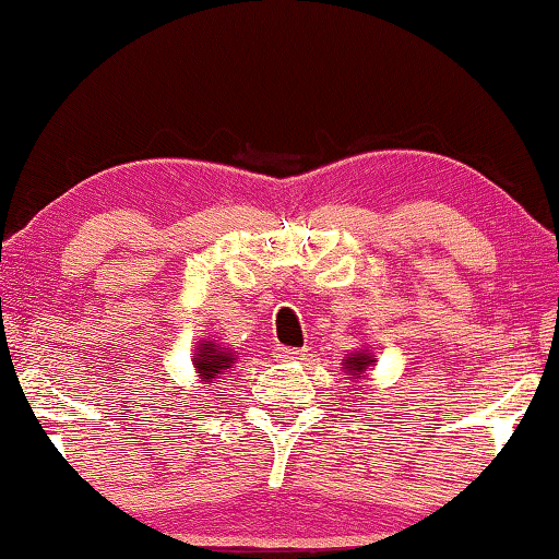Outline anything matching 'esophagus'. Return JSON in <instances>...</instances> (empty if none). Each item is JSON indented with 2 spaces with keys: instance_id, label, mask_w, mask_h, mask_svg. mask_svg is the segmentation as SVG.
I'll return each mask as SVG.
<instances>
[{
  "instance_id": "esophagus-1",
  "label": "esophagus",
  "mask_w": 559,
  "mask_h": 559,
  "mask_svg": "<svg viewBox=\"0 0 559 559\" xmlns=\"http://www.w3.org/2000/svg\"><path fill=\"white\" fill-rule=\"evenodd\" d=\"M305 356H308V348H287V346L274 348V361H300Z\"/></svg>"
}]
</instances>
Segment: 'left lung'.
<instances>
[{
	"instance_id": "1",
	"label": "left lung",
	"mask_w": 559,
	"mask_h": 559,
	"mask_svg": "<svg viewBox=\"0 0 559 559\" xmlns=\"http://www.w3.org/2000/svg\"><path fill=\"white\" fill-rule=\"evenodd\" d=\"M373 364H377V358H373L369 346L356 348L354 354H346V356L341 358V369H343V373H346V377L354 379V381L361 379V373L369 371Z\"/></svg>"
}]
</instances>
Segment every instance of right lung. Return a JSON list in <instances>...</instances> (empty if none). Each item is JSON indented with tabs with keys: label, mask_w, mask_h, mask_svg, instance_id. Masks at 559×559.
<instances>
[{
	"label": "right lung",
	"mask_w": 559,
	"mask_h": 559,
	"mask_svg": "<svg viewBox=\"0 0 559 559\" xmlns=\"http://www.w3.org/2000/svg\"><path fill=\"white\" fill-rule=\"evenodd\" d=\"M236 358L234 350H228L224 346L213 341H201L198 343L195 354H193V369L198 373V381L201 384H216V379H221V373L234 369Z\"/></svg>",
	"instance_id": "1"
}]
</instances>
